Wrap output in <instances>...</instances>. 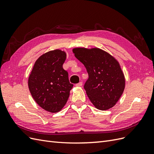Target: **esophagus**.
Returning <instances> with one entry per match:
<instances>
[{"instance_id":"esophagus-1","label":"esophagus","mask_w":154,"mask_h":154,"mask_svg":"<svg viewBox=\"0 0 154 154\" xmlns=\"http://www.w3.org/2000/svg\"><path fill=\"white\" fill-rule=\"evenodd\" d=\"M82 85H83V83L82 82H79L78 83H77V84H76V87H82Z\"/></svg>"}]
</instances>
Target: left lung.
<instances>
[{
    "mask_svg": "<svg viewBox=\"0 0 154 154\" xmlns=\"http://www.w3.org/2000/svg\"><path fill=\"white\" fill-rule=\"evenodd\" d=\"M72 52L87 69L88 79L84 88L91 103L101 110L113 107L125 87L124 74L117 60L96 48H74Z\"/></svg>",
    "mask_w": 154,
    "mask_h": 154,
    "instance_id": "8db88e82",
    "label": "left lung"
}]
</instances>
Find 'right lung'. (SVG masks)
<instances>
[{"label": "right lung", "instance_id": "right-lung-1", "mask_svg": "<svg viewBox=\"0 0 154 154\" xmlns=\"http://www.w3.org/2000/svg\"><path fill=\"white\" fill-rule=\"evenodd\" d=\"M66 53L60 49L50 51L36 60L28 78L32 98L46 111L54 113L66 104L73 84L63 68Z\"/></svg>", "mask_w": 154, "mask_h": 154}]
</instances>
